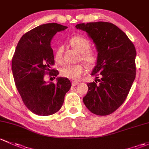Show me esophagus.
<instances>
[{
	"instance_id": "esophagus-1",
	"label": "esophagus",
	"mask_w": 149,
	"mask_h": 149,
	"mask_svg": "<svg viewBox=\"0 0 149 149\" xmlns=\"http://www.w3.org/2000/svg\"><path fill=\"white\" fill-rule=\"evenodd\" d=\"M78 84H79V82H76V81H73V82H72V86H76L77 85H78Z\"/></svg>"
}]
</instances>
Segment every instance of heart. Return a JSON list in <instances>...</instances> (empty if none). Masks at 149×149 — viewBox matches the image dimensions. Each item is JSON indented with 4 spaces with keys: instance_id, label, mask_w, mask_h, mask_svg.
I'll return each mask as SVG.
<instances>
[{
    "instance_id": "1",
    "label": "heart",
    "mask_w": 149,
    "mask_h": 149,
    "mask_svg": "<svg viewBox=\"0 0 149 149\" xmlns=\"http://www.w3.org/2000/svg\"><path fill=\"white\" fill-rule=\"evenodd\" d=\"M70 45L77 52L80 53L79 59L83 62L87 67H92L97 62V57L94 52L90 50L91 44L87 39L80 36H74L70 40ZM62 53H63V48L62 47H59L56 49L54 56L55 61L58 63L62 62ZM83 72L84 67L82 64L64 65L60 69V74L62 77L74 80L79 79Z\"/></svg>"
}]
</instances>
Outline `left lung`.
<instances>
[{
	"mask_svg": "<svg viewBox=\"0 0 149 149\" xmlns=\"http://www.w3.org/2000/svg\"><path fill=\"white\" fill-rule=\"evenodd\" d=\"M75 27L87 32L98 52L91 74L96 77L95 82L87 83L84 103L97 116L111 114L123 103L136 78V48L127 35L111 23L98 21Z\"/></svg>",
	"mask_w": 149,
	"mask_h": 149,
	"instance_id": "8db88e82",
	"label": "left lung"
}]
</instances>
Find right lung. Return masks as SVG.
Listing matches in <instances>:
<instances>
[{
	"mask_svg": "<svg viewBox=\"0 0 149 149\" xmlns=\"http://www.w3.org/2000/svg\"><path fill=\"white\" fill-rule=\"evenodd\" d=\"M67 29L52 23L39 26L22 36L12 59L15 84L24 105L38 116H47L60 110L64 96L71 87L66 77H57L56 83H48L44 75L59 74L52 70L54 64L51 41L57 32Z\"/></svg>",
	"mask_w": 149,
	"mask_h": 149,
	"instance_id": "1",
	"label": "right lung"
}]
</instances>
